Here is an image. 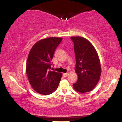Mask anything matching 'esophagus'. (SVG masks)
Masks as SVG:
<instances>
[{
    "instance_id": "34e87169",
    "label": "esophagus",
    "mask_w": 122,
    "mask_h": 122,
    "mask_svg": "<svg viewBox=\"0 0 122 122\" xmlns=\"http://www.w3.org/2000/svg\"><path fill=\"white\" fill-rule=\"evenodd\" d=\"M68 75H69V73H63V76H64V77H66Z\"/></svg>"
}]
</instances>
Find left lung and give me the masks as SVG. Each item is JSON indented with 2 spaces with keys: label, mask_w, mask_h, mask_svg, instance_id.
<instances>
[{
  "label": "left lung",
  "mask_w": 122,
  "mask_h": 122,
  "mask_svg": "<svg viewBox=\"0 0 122 122\" xmlns=\"http://www.w3.org/2000/svg\"><path fill=\"white\" fill-rule=\"evenodd\" d=\"M71 39L74 46L76 66L75 71L78 79L73 84L75 91L86 93L92 91L99 81L101 66L98 53L90 41L81 36Z\"/></svg>",
  "instance_id": "left-lung-1"
}]
</instances>
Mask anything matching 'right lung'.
Listing matches in <instances>:
<instances>
[{
    "label": "right lung",
    "instance_id": "1",
    "mask_svg": "<svg viewBox=\"0 0 122 122\" xmlns=\"http://www.w3.org/2000/svg\"><path fill=\"white\" fill-rule=\"evenodd\" d=\"M62 39L50 37L40 40L29 51L26 73L31 86L39 94H51L59 86L62 74L51 71V61L55 50Z\"/></svg>",
    "mask_w": 122,
    "mask_h": 122
}]
</instances>
